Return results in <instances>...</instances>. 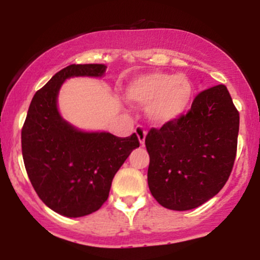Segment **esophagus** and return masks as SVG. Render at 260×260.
Wrapping results in <instances>:
<instances>
[{
    "mask_svg": "<svg viewBox=\"0 0 260 260\" xmlns=\"http://www.w3.org/2000/svg\"><path fill=\"white\" fill-rule=\"evenodd\" d=\"M136 133H137V137H138V139H139L140 145L143 147V145H144V143H145V137H147L148 132L142 126H137L136 127Z\"/></svg>",
    "mask_w": 260,
    "mask_h": 260,
    "instance_id": "34e87169",
    "label": "esophagus"
}]
</instances>
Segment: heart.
Returning <instances> with one entry per match:
<instances>
[{"instance_id":"heart-1","label":"heart","mask_w":260,"mask_h":260,"mask_svg":"<svg viewBox=\"0 0 260 260\" xmlns=\"http://www.w3.org/2000/svg\"><path fill=\"white\" fill-rule=\"evenodd\" d=\"M193 85L186 76L164 72L140 74L129 82L126 98L137 105H148L154 123L165 124L181 117L193 100Z\"/></svg>"}]
</instances>
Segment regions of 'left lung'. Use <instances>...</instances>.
<instances>
[{
	"label": "left lung",
	"mask_w": 260,
	"mask_h": 260,
	"mask_svg": "<svg viewBox=\"0 0 260 260\" xmlns=\"http://www.w3.org/2000/svg\"><path fill=\"white\" fill-rule=\"evenodd\" d=\"M238 129L240 113L223 84L199 92L186 115L151 128L148 184L156 202L183 211L216 196L234 168Z\"/></svg>",
	"instance_id": "obj_1"
}]
</instances>
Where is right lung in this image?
I'll return each instance as SVG.
<instances>
[{"label": "right lung", "mask_w": 260, "mask_h": 260, "mask_svg": "<svg viewBox=\"0 0 260 260\" xmlns=\"http://www.w3.org/2000/svg\"><path fill=\"white\" fill-rule=\"evenodd\" d=\"M105 64H71L35 92L22 128L26 174L39 198L56 213L80 217L99 210L109 198L116 172L139 147L136 133L126 138L83 132L66 122L57 95L71 77H101Z\"/></svg>", "instance_id": "obj_1"}]
</instances>
